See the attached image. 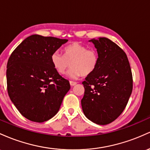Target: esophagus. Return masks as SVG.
Masks as SVG:
<instances>
[{
  "label": "esophagus",
  "instance_id": "1",
  "mask_svg": "<svg viewBox=\"0 0 150 150\" xmlns=\"http://www.w3.org/2000/svg\"><path fill=\"white\" fill-rule=\"evenodd\" d=\"M76 82H74V81H70V86L71 87H73V86H74L76 85Z\"/></svg>",
  "mask_w": 150,
  "mask_h": 150
}]
</instances>
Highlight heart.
Returning a JSON list of instances; mask_svg holds the SVG:
<instances>
[{"mask_svg":"<svg viewBox=\"0 0 150 150\" xmlns=\"http://www.w3.org/2000/svg\"><path fill=\"white\" fill-rule=\"evenodd\" d=\"M98 54L95 50L78 42L70 44L64 49V55L54 52L51 56L54 68L58 73H65L71 64V69L67 76L71 80H77L82 75L87 76L95 70L98 63Z\"/></svg>","mask_w":150,"mask_h":150,"instance_id":"b5f03b06","label":"heart"}]
</instances>
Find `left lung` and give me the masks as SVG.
Instances as JSON below:
<instances>
[{
  "instance_id": "1",
  "label": "left lung",
  "mask_w": 150,
  "mask_h": 150,
  "mask_svg": "<svg viewBox=\"0 0 150 150\" xmlns=\"http://www.w3.org/2000/svg\"><path fill=\"white\" fill-rule=\"evenodd\" d=\"M98 54L96 68L83 81L81 99L86 117L94 123L107 125L120 116L132 91V76L127 55L106 38L92 39Z\"/></svg>"
}]
</instances>
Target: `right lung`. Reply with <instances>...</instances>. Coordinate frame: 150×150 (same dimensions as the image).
I'll use <instances>...</instances> for the list:
<instances>
[{
  "instance_id": "1",
  "label": "right lung",
  "mask_w": 150,
  "mask_h": 150,
  "mask_svg": "<svg viewBox=\"0 0 150 150\" xmlns=\"http://www.w3.org/2000/svg\"><path fill=\"white\" fill-rule=\"evenodd\" d=\"M68 40L33 35L11 54L7 88L11 101L28 120L42 122L54 117L70 89L68 80L54 68L51 56Z\"/></svg>"
}]
</instances>
